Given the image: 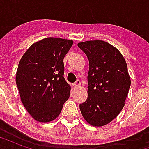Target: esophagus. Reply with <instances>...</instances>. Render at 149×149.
Wrapping results in <instances>:
<instances>
[{
    "label": "esophagus",
    "instance_id": "34e87169",
    "mask_svg": "<svg viewBox=\"0 0 149 149\" xmlns=\"http://www.w3.org/2000/svg\"><path fill=\"white\" fill-rule=\"evenodd\" d=\"M81 81H79V80H77V81H76V83L74 84V87L75 88H79V87H81Z\"/></svg>",
    "mask_w": 149,
    "mask_h": 149
}]
</instances>
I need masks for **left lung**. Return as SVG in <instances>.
<instances>
[{
  "instance_id": "left-lung-1",
  "label": "left lung",
  "mask_w": 149,
  "mask_h": 149,
  "mask_svg": "<svg viewBox=\"0 0 149 149\" xmlns=\"http://www.w3.org/2000/svg\"><path fill=\"white\" fill-rule=\"evenodd\" d=\"M77 45L89 61L88 99L80 109L89 125L101 127L125 106L131 84L127 64L118 49L106 41L88 40Z\"/></svg>"
}]
</instances>
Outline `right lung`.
<instances>
[{"label":"right lung","instance_id":"add662e5","mask_svg":"<svg viewBox=\"0 0 149 149\" xmlns=\"http://www.w3.org/2000/svg\"><path fill=\"white\" fill-rule=\"evenodd\" d=\"M72 44V40L47 37L33 43L19 62L16 83L21 100L37 121L55 120L69 98L63 60Z\"/></svg>","mask_w":149,"mask_h":149}]
</instances>
